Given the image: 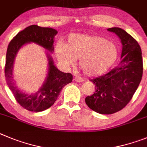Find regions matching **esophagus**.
I'll use <instances>...</instances> for the list:
<instances>
[{"label":"esophagus","mask_w":147,"mask_h":147,"mask_svg":"<svg viewBox=\"0 0 147 147\" xmlns=\"http://www.w3.org/2000/svg\"><path fill=\"white\" fill-rule=\"evenodd\" d=\"M74 80H75L76 82H78V83L84 81V79L82 78H80V77H75V78H74Z\"/></svg>","instance_id":"1"}]
</instances>
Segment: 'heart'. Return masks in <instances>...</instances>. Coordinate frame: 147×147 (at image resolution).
I'll list each match as a JSON object with an SVG mask.
<instances>
[{
	"mask_svg": "<svg viewBox=\"0 0 147 147\" xmlns=\"http://www.w3.org/2000/svg\"><path fill=\"white\" fill-rule=\"evenodd\" d=\"M55 55L63 65L69 67L79 59L78 64L86 75L96 76L104 73L118 58L117 46L100 36L69 34L66 44L58 43Z\"/></svg>",
	"mask_w": 147,
	"mask_h": 147,
	"instance_id": "obj_1",
	"label": "heart"
}]
</instances>
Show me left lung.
<instances>
[{
  "label": "left lung",
  "instance_id": "1",
  "mask_svg": "<svg viewBox=\"0 0 147 147\" xmlns=\"http://www.w3.org/2000/svg\"><path fill=\"white\" fill-rule=\"evenodd\" d=\"M115 33L122 45L121 61L105 75L91 80L95 92L86 97V103L94 111L112 114L127 105L142 78L141 49L137 41L120 28H108Z\"/></svg>",
  "mask_w": 147,
  "mask_h": 147
}]
</instances>
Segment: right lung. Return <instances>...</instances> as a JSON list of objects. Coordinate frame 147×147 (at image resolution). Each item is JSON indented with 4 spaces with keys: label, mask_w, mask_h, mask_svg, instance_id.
Masks as SVG:
<instances>
[{
    "label": "right lung",
    "mask_w": 147,
    "mask_h": 147,
    "mask_svg": "<svg viewBox=\"0 0 147 147\" xmlns=\"http://www.w3.org/2000/svg\"><path fill=\"white\" fill-rule=\"evenodd\" d=\"M57 33L56 30L51 28H42L32 25L20 31L8 46L5 65V77L7 85L17 102L22 108L30 111H43L52 106L60 94L62 88L72 82V75L58 69L54 65L50 53H47L48 72L45 81L37 92L28 94L22 92L13 79V65L16 55L22 46L31 42L39 45L53 53L54 37Z\"/></svg>",
    "instance_id": "1"
}]
</instances>
